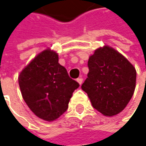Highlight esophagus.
<instances>
[{"instance_id": "obj_1", "label": "esophagus", "mask_w": 146, "mask_h": 146, "mask_svg": "<svg viewBox=\"0 0 146 146\" xmlns=\"http://www.w3.org/2000/svg\"><path fill=\"white\" fill-rule=\"evenodd\" d=\"M77 82L81 85V84H82V83H83V78H77Z\"/></svg>"}]
</instances>
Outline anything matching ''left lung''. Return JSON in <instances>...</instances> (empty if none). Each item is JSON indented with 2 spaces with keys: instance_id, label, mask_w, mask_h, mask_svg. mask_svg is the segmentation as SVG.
<instances>
[{
  "instance_id": "obj_1",
  "label": "left lung",
  "mask_w": 146,
  "mask_h": 146,
  "mask_svg": "<svg viewBox=\"0 0 146 146\" xmlns=\"http://www.w3.org/2000/svg\"><path fill=\"white\" fill-rule=\"evenodd\" d=\"M88 78L81 88L95 109L106 117L120 113L130 102L136 85V70L114 48L96 49L88 61Z\"/></svg>"
}]
</instances>
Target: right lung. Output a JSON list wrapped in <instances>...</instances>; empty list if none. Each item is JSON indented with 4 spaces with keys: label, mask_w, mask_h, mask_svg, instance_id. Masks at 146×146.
Segmentation results:
<instances>
[{
    "label": "right lung",
    "mask_w": 146,
    "mask_h": 146,
    "mask_svg": "<svg viewBox=\"0 0 146 146\" xmlns=\"http://www.w3.org/2000/svg\"><path fill=\"white\" fill-rule=\"evenodd\" d=\"M22 96L38 117L51 122L68 109L79 84L58 62V54L46 49L38 54L18 76Z\"/></svg>",
    "instance_id": "right-lung-1"
}]
</instances>
